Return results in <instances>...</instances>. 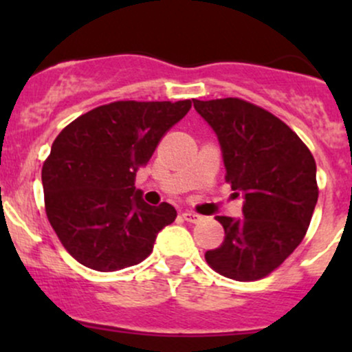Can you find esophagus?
<instances>
[{
	"label": "esophagus",
	"instance_id": "esophagus-1",
	"mask_svg": "<svg viewBox=\"0 0 352 352\" xmlns=\"http://www.w3.org/2000/svg\"><path fill=\"white\" fill-rule=\"evenodd\" d=\"M182 218L186 219V221H189V223H199L202 219V216H199L192 211H186V212H182Z\"/></svg>",
	"mask_w": 352,
	"mask_h": 352
}]
</instances>
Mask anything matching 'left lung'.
I'll return each mask as SVG.
<instances>
[{
  "label": "left lung",
  "instance_id": "8db88e82",
  "mask_svg": "<svg viewBox=\"0 0 352 352\" xmlns=\"http://www.w3.org/2000/svg\"><path fill=\"white\" fill-rule=\"evenodd\" d=\"M194 109L218 136L225 180L245 199L242 219L216 218L225 240L206 262L225 278L257 281L307 235L318 199L315 158L281 119L242 98L196 100Z\"/></svg>",
  "mask_w": 352,
  "mask_h": 352
}]
</instances>
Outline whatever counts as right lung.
<instances>
[{
  "label": "right lung",
  "instance_id": "right-lung-1",
  "mask_svg": "<svg viewBox=\"0 0 352 352\" xmlns=\"http://www.w3.org/2000/svg\"><path fill=\"white\" fill-rule=\"evenodd\" d=\"M192 100H119L83 113L58 134L42 165L45 214L67 254L112 272L143 262L175 221L168 202L150 206L134 187L166 131Z\"/></svg>",
  "mask_w": 352,
  "mask_h": 352
}]
</instances>
